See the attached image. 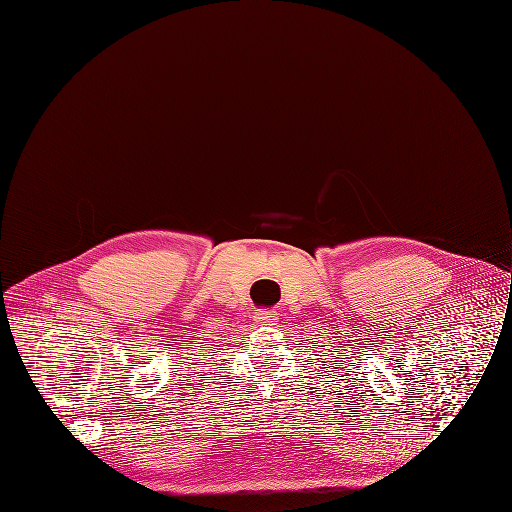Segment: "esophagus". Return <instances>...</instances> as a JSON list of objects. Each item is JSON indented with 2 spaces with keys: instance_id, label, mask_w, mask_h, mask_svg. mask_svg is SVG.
Instances as JSON below:
<instances>
[{
  "instance_id": "1",
  "label": "esophagus",
  "mask_w": 512,
  "mask_h": 512,
  "mask_svg": "<svg viewBox=\"0 0 512 512\" xmlns=\"http://www.w3.org/2000/svg\"><path fill=\"white\" fill-rule=\"evenodd\" d=\"M254 318H256L258 324H266V326H270V324H274L278 320L276 312H272V310H258Z\"/></svg>"
}]
</instances>
